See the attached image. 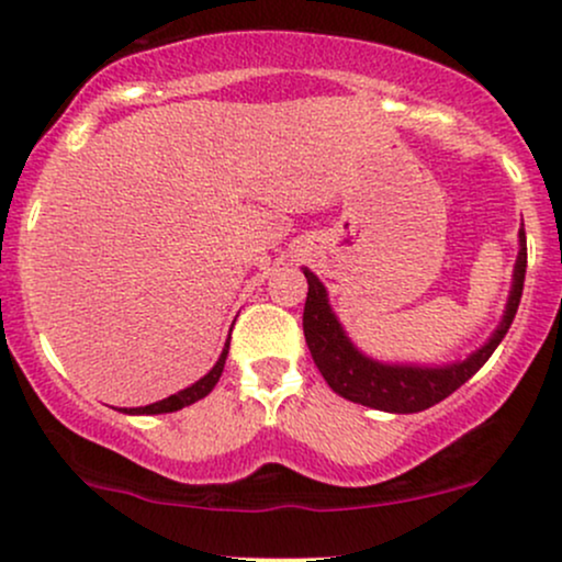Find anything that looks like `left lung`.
<instances>
[{
    "label": "left lung",
    "mask_w": 562,
    "mask_h": 562,
    "mask_svg": "<svg viewBox=\"0 0 562 562\" xmlns=\"http://www.w3.org/2000/svg\"><path fill=\"white\" fill-rule=\"evenodd\" d=\"M520 250L513 272V290L505 306V317L496 327L492 338L483 344L479 351L470 353L468 359L443 367H417V364H383L375 359L364 357L357 346L348 340L340 327L338 317L327 303V290L319 277L303 269L308 282L306 306H303V335L312 351L314 364L319 367L322 378L327 385L353 404L372 406V409L396 412V415H412L454 393L462 383H468L475 372L486 364L494 348L502 344L509 325H513L515 312H518L520 295H524L526 280V232L520 229Z\"/></svg>",
    "instance_id": "left-lung-1"
}]
</instances>
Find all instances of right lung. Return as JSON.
<instances>
[{"label": "right lung", "instance_id": "1", "mask_svg": "<svg viewBox=\"0 0 562 562\" xmlns=\"http://www.w3.org/2000/svg\"><path fill=\"white\" fill-rule=\"evenodd\" d=\"M227 353H229V340L224 344V351L222 357H218V362L214 364V370L209 372V375H203L198 380V383H192L190 389L179 391V393H171L169 398H164V402H156V404H147V406H134V409H124L128 415H164V412H177L182 409V406H190L195 404L198 398L209 396L211 391H214V385L218 383V378H222L224 372V362H227Z\"/></svg>", "mask_w": 562, "mask_h": 562}]
</instances>
